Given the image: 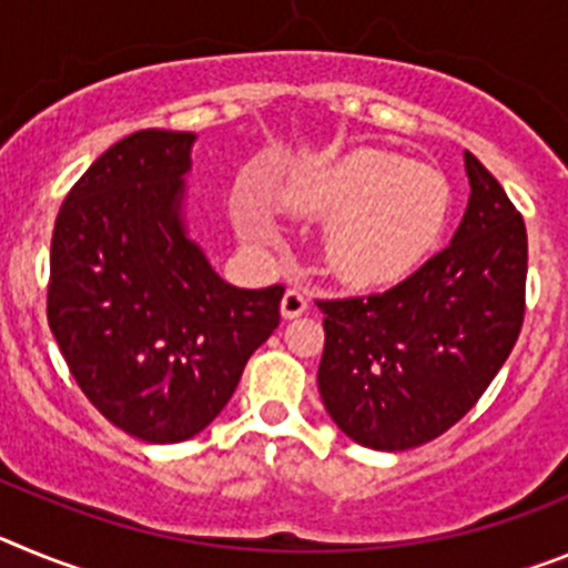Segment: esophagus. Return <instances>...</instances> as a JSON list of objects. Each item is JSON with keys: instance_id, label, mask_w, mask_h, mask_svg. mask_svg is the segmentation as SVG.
Returning <instances> with one entry per match:
<instances>
[{"instance_id": "1", "label": "esophagus", "mask_w": 568, "mask_h": 568, "mask_svg": "<svg viewBox=\"0 0 568 568\" xmlns=\"http://www.w3.org/2000/svg\"><path fill=\"white\" fill-rule=\"evenodd\" d=\"M307 307H310V301H307V295L301 293V290H287V293H284V298H281V315H284L287 321L298 318L301 313H307Z\"/></svg>"}]
</instances>
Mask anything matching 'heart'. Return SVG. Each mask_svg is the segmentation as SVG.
<instances>
[{
    "label": "heart",
    "instance_id": "heart-1",
    "mask_svg": "<svg viewBox=\"0 0 568 568\" xmlns=\"http://www.w3.org/2000/svg\"><path fill=\"white\" fill-rule=\"evenodd\" d=\"M281 210L301 222H327L324 264L353 287L404 278L433 250L449 210V184L429 164L361 150L281 190ZM250 241L270 244L275 224L258 204L239 210Z\"/></svg>",
    "mask_w": 568,
    "mask_h": 568
}]
</instances>
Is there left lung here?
<instances>
[{
    "instance_id": "obj_1",
    "label": "left lung",
    "mask_w": 568,
    "mask_h": 568,
    "mask_svg": "<svg viewBox=\"0 0 568 568\" xmlns=\"http://www.w3.org/2000/svg\"><path fill=\"white\" fill-rule=\"evenodd\" d=\"M469 204L449 247L393 290L318 301V393L344 435L400 453L478 404L524 324L526 227L498 179L466 150Z\"/></svg>"
}]
</instances>
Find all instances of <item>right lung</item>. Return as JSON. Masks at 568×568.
Listing matches in <instances>:
<instances>
[{
    "instance_id": "right-lung-1",
    "label": "right lung",
    "mask_w": 568,
    "mask_h": 568,
    "mask_svg": "<svg viewBox=\"0 0 568 568\" xmlns=\"http://www.w3.org/2000/svg\"><path fill=\"white\" fill-rule=\"evenodd\" d=\"M193 144L124 135L70 187L50 244V333L90 404L148 444L213 424L281 321V284L233 287L190 239Z\"/></svg>"
}]
</instances>
